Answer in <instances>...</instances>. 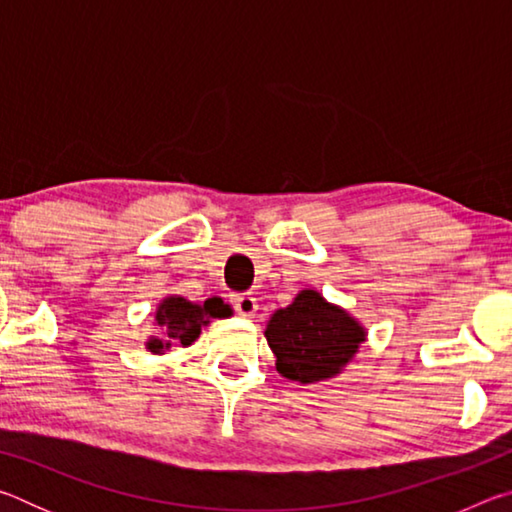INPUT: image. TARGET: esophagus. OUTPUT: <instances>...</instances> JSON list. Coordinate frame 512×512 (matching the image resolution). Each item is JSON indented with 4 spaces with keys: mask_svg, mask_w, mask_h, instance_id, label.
Wrapping results in <instances>:
<instances>
[{
    "mask_svg": "<svg viewBox=\"0 0 512 512\" xmlns=\"http://www.w3.org/2000/svg\"><path fill=\"white\" fill-rule=\"evenodd\" d=\"M232 307L241 316H255L257 300L250 293H237V296H232Z\"/></svg>",
    "mask_w": 512,
    "mask_h": 512,
    "instance_id": "1",
    "label": "esophagus"
}]
</instances>
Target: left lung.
<instances>
[{
	"label": "left lung",
	"mask_w": 512,
	"mask_h": 512,
	"mask_svg": "<svg viewBox=\"0 0 512 512\" xmlns=\"http://www.w3.org/2000/svg\"><path fill=\"white\" fill-rule=\"evenodd\" d=\"M264 334L277 370L300 384L336 375L366 339L357 320L329 305L318 291H302L289 307L275 311Z\"/></svg>",
	"instance_id": "left-lung-1"
}]
</instances>
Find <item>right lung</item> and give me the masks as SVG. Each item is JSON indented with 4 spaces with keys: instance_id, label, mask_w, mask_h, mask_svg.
<instances>
[{
    "instance_id": "1",
    "label": "right lung",
    "mask_w": 512,
    "mask_h": 512,
    "mask_svg": "<svg viewBox=\"0 0 512 512\" xmlns=\"http://www.w3.org/2000/svg\"><path fill=\"white\" fill-rule=\"evenodd\" d=\"M230 316V307L223 305L221 298H210L205 300L203 305H192V302L185 298H167L158 309V325L164 327V336H167V343L164 341H151L149 350L151 352H162L169 348L171 343L180 345H192L198 334H201V327L210 323L207 318H223Z\"/></svg>"
}]
</instances>
